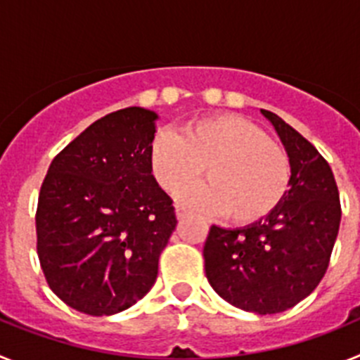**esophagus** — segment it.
Here are the masks:
<instances>
[{"instance_id":"obj_1","label":"esophagus","mask_w":360,"mask_h":360,"mask_svg":"<svg viewBox=\"0 0 360 360\" xmlns=\"http://www.w3.org/2000/svg\"><path fill=\"white\" fill-rule=\"evenodd\" d=\"M186 216H187L186 209H182V207H176V218L180 219V221H182V219L186 218Z\"/></svg>"}]
</instances>
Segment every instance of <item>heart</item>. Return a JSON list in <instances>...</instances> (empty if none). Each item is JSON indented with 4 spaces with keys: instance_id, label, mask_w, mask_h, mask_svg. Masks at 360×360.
Here are the masks:
<instances>
[{
    "instance_id": "obj_1",
    "label": "heart",
    "mask_w": 360,
    "mask_h": 360,
    "mask_svg": "<svg viewBox=\"0 0 360 360\" xmlns=\"http://www.w3.org/2000/svg\"><path fill=\"white\" fill-rule=\"evenodd\" d=\"M149 165L167 193L196 180L205 167L207 184L186 189L180 202L207 214H227L236 225L269 218L292 184L287 151L238 115L195 120L180 129V136L160 133L149 148Z\"/></svg>"
}]
</instances>
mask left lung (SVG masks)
I'll list each match as a JSON object with an SVG mask.
<instances>
[{"instance_id":"obj_1","label":"left lung","mask_w":360,"mask_h":360,"mask_svg":"<svg viewBox=\"0 0 360 360\" xmlns=\"http://www.w3.org/2000/svg\"><path fill=\"white\" fill-rule=\"evenodd\" d=\"M274 124L292 164L285 202L269 218L245 229L212 225L203 245L205 276L219 297L256 314H279L310 295L328 269L341 224L332 167L281 117Z\"/></svg>"}]
</instances>
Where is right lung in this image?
I'll return each mask as SVG.
<instances>
[{
	"mask_svg": "<svg viewBox=\"0 0 360 360\" xmlns=\"http://www.w3.org/2000/svg\"><path fill=\"white\" fill-rule=\"evenodd\" d=\"M157 113L124 108L56 155L39 191L37 256L49 287L88 316H111L151 290L176 227L149 165Z\"/></svg>",
	"mask_w": 360,
	"mask_h": 360,
	"instance_id": "add662e5",
	"label": "right lung"
}]
</instances>
